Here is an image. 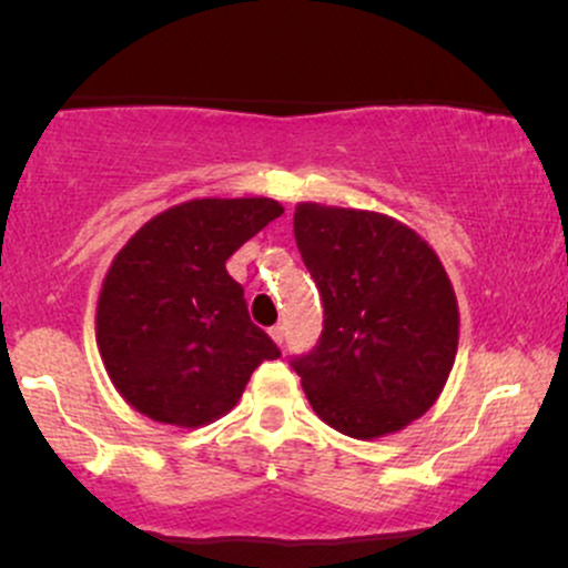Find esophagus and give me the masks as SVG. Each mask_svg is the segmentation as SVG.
<instances>
[{"mask_svg": "<svg viewBox=\"0 0 568 568\" xmlns=\"http://www.w3.org/2000/svg\"><path fill=\"white\" fill-rule=\"evenodd\" d=\"M270 336L275 338V342L280 344V347H283V342H285V325H283V323L272 325V328H270Z\"/></svg>", "mask_w": 568, "mask_h": 568, "instance_id": "obj_1", "label": "esophagus"}]
</instances>
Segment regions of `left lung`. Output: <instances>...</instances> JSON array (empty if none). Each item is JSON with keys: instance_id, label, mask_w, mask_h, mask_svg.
I'll use <instances>...</instances> for the list:
<instances>
[{"instance_id": "1", "label": "left lung", "mask_w": 568, "mask_h": 568, "mask_svg": "<svg viewBox=\"0 0 568 568\" xmlns=\"http://www.w3.org/2000/svg\"><path fill=\"white\" fill-rule=\"evenodd\" d=\"M293 234L323 298V334L291 366L312 408L349 438L419 419L459 344V310L440 258L382 213L302 202Z\"/></svg>"}]
</instances>
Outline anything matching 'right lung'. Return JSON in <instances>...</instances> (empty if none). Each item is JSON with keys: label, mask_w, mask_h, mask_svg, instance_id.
Wrapping results in <instances>:
<instances>
[{"label": "right lung", "mask_w": 568, "mask_h": 568, "mask_svg": "<svg viewBox=\"0 0 568 568\" xmlns=\"http://www.w3.org/2000/svg\"><path fill=\"white\" fill-rule=\"evenodd\" d=\"M283 216L270 197L192 200L141 226L98 298V349L120 395L162 425L202 427L280 357L226 258Z\"/></svg>", "instance_id": "obj_1"}]
</instances>
